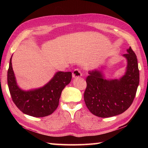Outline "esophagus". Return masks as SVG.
Returning a JSON list of instances; mask_svg holds the SVG:
<instances>
[{"mask_svg": "<svg viewBox=\"0 0 148 148\" xmlns=\"http://www.w3.org/2000/svg\"><path fill=\"white\" fill-rule=\"evenodd\" d=\"M81 76H82V73H81L80 70H79L78 69H74V71L72 72V77H73V78H77L81 77Z\"/></svg>", "mask_w": 148, "mask_h": 148, "instance_id": "34e87169", "label": "esophagus"}]
</instances>
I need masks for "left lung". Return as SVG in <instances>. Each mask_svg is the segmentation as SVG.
Segmentation results:
<instances>
[{
  "label": "left lung",
  "instance_id": "obj_1",
  "mask_svg": "<svg viewBox=\"0 0 148 148\" xmlns=\"http://www.w3.org/2000/svg\"><path fill=\"white\" fill-rule=\"evenodd\" d=\"M127 60L125 74L119 79H104L101 71H89L84 93L86 106L93 114L109 118L120 114L132 103L139 83L137 56L131 47L123 55Z\"/></svg>",
  "mask_w": 148,
  "mask_h": 148
}]
</instances>
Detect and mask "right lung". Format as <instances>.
Returning <instances> with one entry per match:
<instances>
[{
    "label": "right lung",
    "instance_id": "1",
    "mask_svg": "<svg viewBox=\"0 0 148 148\" xmlns=\"http://www.w3.org/2000/svg\"><path fill=\"white\" fill-rule=\"evenodd\" d=\"M11 58L12 56L8 71V84L14 104L24 114L34 117H45L51 114L58 106L62 90L71 82V72H57L44 86L25 91L18 86Z\"/></svg>",
    "mask_w": 148,
    "mask_h": 148
}]
</instances>
